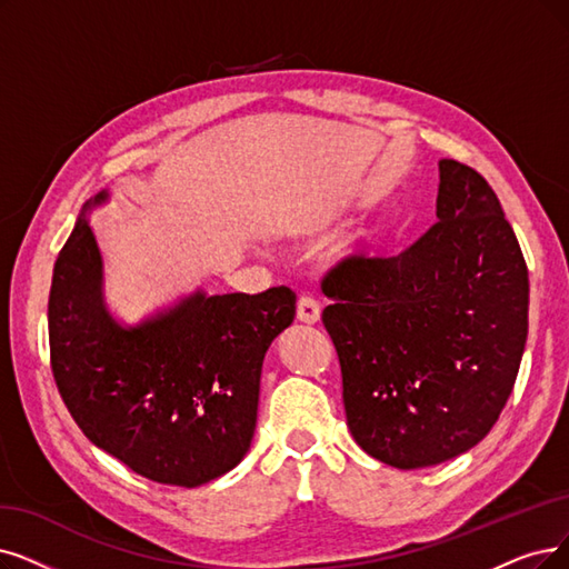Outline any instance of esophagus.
<instances>
[{"label":"esophagus","mask_w":569,"mask_h":569,"mask_svg":"<svg viewBox=\"0 0 569 569\" xmlns=\"http://www.w3.org/2000/svg\"><path fill=\"white\" fill-rule=\"evenodd\" d=\"M320 303H317L312 297H308V293H303V297L299 299V306H297V317L303 322V325H315L320 322Z\"/></svg>","instance_id":"esophagus-1"}]
</instances>
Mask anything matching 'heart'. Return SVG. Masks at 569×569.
Returning a JSON list of instances; mask_svg holds the SVG:
<instances>
[{"label": "heart", "mask_w": 569, "mask_h": 569, "mask_svg": "<svg viewBox=\"0 0 569 569\" xmlns=\"http://www.w3.org/2000/svg\"><path fill=\"white\" fill-rule=\"evenodd\" d=\"M320 223H322V221H317V226H320Z\"/></svg>", "instance_id": "heart-1"}]
</instances>
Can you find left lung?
Listing matches in <instances>:
<instances>
[{
	"label": "left lung",
	"instance_id": "8db88e82",
	"mask_svg": "<svg viewBox=\"0 0 569 569\" xmlns=\"http://www.w3.org/2000/svg\"><path fill=\"white\" fill-rule=\"evenodd\" d=\"M322 322L343 376L346 418L397 469L479 443L513 390L528 338V266L473 168L439 161L437 221L401 254L355 259L322 282Z\"/></svg>",
	"mask_w": 569,
	"mask_h": 569
}]
</instances>
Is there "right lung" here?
I'll return each instance as SVG.
<instances>
[{"instance_id":"right-lung-1","label":"right lung","mask_w":569,"mask_h":569,"mask_svg":"<svg viewBox=\"0 0 569 569\" xmlns=\"http://www.w3.org/2000/svg\"><path fill=\"white\" fill-rule=\"evenodd\" d=\"M88 200L53 268L51 369L83 435L156 483L196 488L231 471L257 427L268 346L297 315V293L196 291L123 327L107 310Z\"/></svg>"}]
</instances>
